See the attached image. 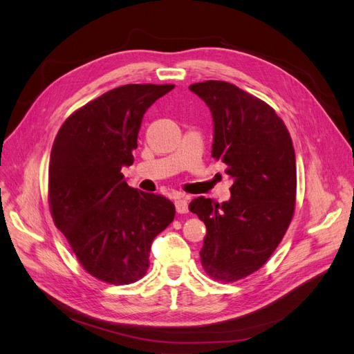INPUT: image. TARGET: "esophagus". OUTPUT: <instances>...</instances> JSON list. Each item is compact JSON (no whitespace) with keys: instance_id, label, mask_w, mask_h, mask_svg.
Wrapping results in <instances>:
<instances>
[{"instance_id":"obj_1","label":"esophagus","mask_w":354,"mask_h":354,"mask_svg":"<svg viewBox=\"0 0 354 354\" xmlns=\"http://www.w3.org/2000/svg\"><path fill=\"white\" fill-rule=\"evenodd\" d=\"M176 209L178 214H187V199L185 196H178L176 199Z\"/></svg>"}]
</instances>
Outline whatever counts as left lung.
<instances>
[{
  "mask_svg": "<svg viewBox=\"0 0 354 354\" xmlns=\"http://www.w3.org/2000/svg\"><path fill=\"white\" fill-rule=\"evenodd\" d=\"M214 120L212 156L234 181L229 202L196 198L189 209L205 223L199 252L214 281L236 282L267 263L291 224L297 165L291 136L272 106L226 81L189 87Z\"/></svg>",
  "mask_w": 354,
  "mask_h": 354,
  "instance_id": "left-lung-1",
  "label": "left lung"
}]
</instances>
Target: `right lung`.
Wrapping results in <instances>:
<instances>
[{"label": "right lung", "instance_id": "right-lung-1", "mask_svg": "<svg viewBox=\"0 0 354 354\" xmlns=\"http://www.w3.org/2000/svg\"><path fill=\"white\" fill-rule=\"evenodd\" d=\"M173 88V84L113 88L69 115L53 143V221L82 269L102 282L142 279L153 239L174 220L173 202L130 187L121 173L134 162L145 112Z\"/></svg>", "mask_w": 354, "mask_h": 354}]
</instances>
